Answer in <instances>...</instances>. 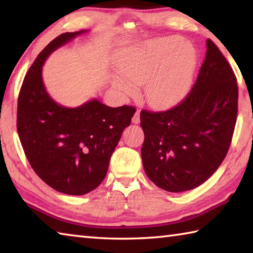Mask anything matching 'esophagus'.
<instances>
[{"label": "esophagus", "mask_w": 253, "mask_h": 253, "mask_svg": "<svg viewBox=\"0 0 253 253\" xmlns=\"http://www.w3.org/2000/svg\"><path fill=\"white\" fill-rule=\"evenodd\" d=\"M132 123L134 124H138L140 122V116H139V110H136V113L134 114V116H132Z\"/></svg>", "instance_id": "obj_1"}]
</instances>
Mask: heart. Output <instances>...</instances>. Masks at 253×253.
<instances>
[{
    "label": "heart",
    "instance_id": "1",
    "mask_svg": "<svg viewBox=\"0 0 253 253\" xmlns=\"http://www.w3.org/2000/svg\"><path fill=\"white\" fill-rule=\"evenodd\" d=\"M198 61L196 50L183 43L178 37L155 40L142 48L124 53L118 62L121 74L131 83L117 80V85L128 95L135 85H145V98L156 108H166L181 101L190 91Z\"/></svg>",
    "mask_w": 253,
    "mask_h": 253
}]
</instances>
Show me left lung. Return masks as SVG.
I'll list each match as a JSON object with an SVG mask.
<instances>
[{
    "label": "left lung",
    "instance_id": "left-lung-1",
    "mask_svg": "<svg viewBox=\"0 0 253 253\" xmlns=\"http://www.w3.org/2000/svg\"><path fill=\"white\" fill-rule=\"evenodd\" d=\"M198 78L173 108L140 111L145 173L158 187L184 192L198 187L228 154L238 116L237 77L212 40Z\"/></svg>",
    "mask_w": 253,
    "mask_h": 253
}]
</instances>
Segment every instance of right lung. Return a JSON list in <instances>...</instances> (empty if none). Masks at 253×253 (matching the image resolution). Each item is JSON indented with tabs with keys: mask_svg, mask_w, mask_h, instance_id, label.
<instances>
[{
	"mask_svg": "<svg viewBox=\"0 0 253 253\" xmlns=\"http://www.w3.org/2000/svg\"><path fill=\"white\" fill-rule=\"evenodd\" d=\"M84 32L60 34L41 51L24 77L16 113L18 134L31 168L53 190L70 195L89 193L104 181L111 154L136 111L132 106L111 108L96 99L66 108L46 93L44 60Z\"/></svg>",
	"mask_w": 253,
	"mask_h": 253,
	"instance_id": "1",
	"label": "right lung"
}]
</instances>
